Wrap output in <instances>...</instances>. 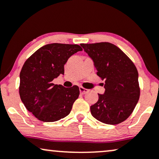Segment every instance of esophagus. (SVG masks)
I'll return each instance as SVG.
<instances>
[{
	"label": "esophagus",
	"mask_w": 159,
	"mask_h": 159,
	"mask_svg": "<svg viewBox=\"0 0 159 159\" xmlns=\"http://www.w3.org/2000/svg\"><path fill=\"white\" fill-rule=\"evenodd\" d=\"M79 90H80V93H81V94H86L87 93H88V91H89V90L84 88L83 87H79Z\"/></svg>",
	"instance_id": "esophagus-1"
}]
</instances>
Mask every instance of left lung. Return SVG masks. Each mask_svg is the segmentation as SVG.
Wrapping results in <instances>:
<instances>
[{
    "mask_svg": "<svg viewBox=\"0 0 159 159\" xmlns=\"http://www.w3.org/2000/svg\"><path fill=\"white\" fill-rule=\"evenodd\" d=\"M93 60L97 75L105 80V91L90 106V112L98 121L116 125L132 114L140 97L138 72L129 57L110 43L81 44Z\"/></svg>",
    "mask_w": 159,
    "mask_h": 159,
    "instance_id": "left-lung-1",
    "label": "left lung"
}]
</instances>
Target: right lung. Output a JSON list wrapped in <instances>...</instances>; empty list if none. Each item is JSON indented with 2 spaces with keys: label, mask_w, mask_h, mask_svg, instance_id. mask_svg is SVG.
I'll list each match as a JSON object with an SVG mask.
<instances>
[{
  "label": "right lung",
  "mask_w": 159,
  "mask_h": 159,
  "mask_svg": "<svg viewBox=\"0 0 159 159\" xmlns=\"http://www.w3.org/2000/svg\"><path fill=\"white\" fill-rule=\"evenodd\" d=\"M78 45L52 43L34 52L20 72L19 95L27 111L43 122H55L69 114L80 94L79 87H64L52 81L64 74V65Z\"/></svg>",
  "instance_id": "1"
}]
</instances>
